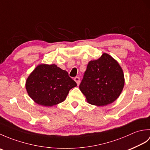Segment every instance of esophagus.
Returning <instances> with one entry per match:
<instances>
[{
  "mask_svg": "<svg viewBox=\"0 0 150 150\" xmlns=\"http://www.w3.org/2000/svg\"><path fill=\"white\" fill-rule=\"evenodd\" d=\"M74 81L77 82V85L79 84V83H80V78H79V77H76L74 78Z\"/></svg>",
  "mask_w": 150,
  "mask_h": 150,
  "instance_id": "obj_1",
  "label": "esophagus"
}]
</instances>
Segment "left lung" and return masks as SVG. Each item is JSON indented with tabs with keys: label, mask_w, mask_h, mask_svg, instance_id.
Masks as SVG:
<instances>
[{
	"label": "left lung",
	"mask_w": 150,
	"mask_h": 150,
	"mask_svg": "<svg viewBox=\"0 0 150 150\" xmlns=\"http://www.w3.org/2000/svg\"><path fill=\"white\" fill-rule=\"evenodd\" d=\"M124 84L123 71L107 53L89 62L79 88L89 103L106 106L119 97Z\"/></svg>",
	"instance_id": "left-lung-1"
}]
</instances>
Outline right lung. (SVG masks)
Masks as SVG:
<instances>
[{"mask_svg": "<svg viewBox=\"0 0 150 150\" xmlns=\"http://www.w3.org/2000/svg\"><path fill=\"white\" fill-rule=\"evenodd\" d=\"M77 83L68 73L55 64L38 66L27 79L26 88L29 96L38 104L52 106L66 99Z\"/></svg>", "mask_w": 150, "mask_h": 150, "instance_id": "1", "label": "right lung"}]
</instances>
